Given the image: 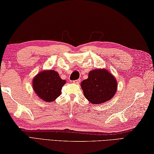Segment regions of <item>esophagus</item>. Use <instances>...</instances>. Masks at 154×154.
Segmentation results:
<instances>
[{"label": "esophagus", "instance_id": "esophagus-1", "mask_svg": "<svg viewBox=\"0 0 154 154\" xmlns=\"http://www.w3.org/2000/svg\"><path fill=\"white\" fill-rule=\"evenodd\" d=\"M80 80H74L73 81V83H74V84H76V85H78V84H79V82H80Z\"/></svg>", "mask_w": 154, "mask_h": 154}]
</instances>
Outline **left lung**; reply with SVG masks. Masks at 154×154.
I'll return each instance as SVG.
<instances>
[{
	"label": "left lung",
	"instance_id": "left-lung-1",
	"mask_svg": "<svg viewBox=\"0 0 154 154\" xmlns=\"http://www.w3.org/2000/svg\"><path fill=\"white\" fill-rule=\"evenodd\" d=\"M80 86L85 98L94 104L110 100L117 90L115 77L105 68L91 70L88 78L84 80Z\"/></svg>",
	"mask_w": 154,
	"mask_h": 154
}]
</instances>
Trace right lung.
<instances>
[{"mask_svg":"<svg viewBox=\"0 0 154 154\" xmlns=\"http://www.w3.org/2000/svg\"><path fill=\"white\" fill-rule=\"evenodd\" d=\"M33 88L39 98L45 102L51 103L61 94V90L66 81L60 77L54 69L39 72L33 79Z\"/></svg>","mask_w":154,"mask_h":154,"instance_id":"add662e5","label":"right lung"}]
</instances>
